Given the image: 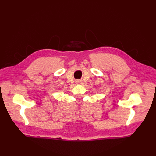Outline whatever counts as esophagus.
I'll return each instance as SVG.
<instances>
[{
    "mask_svg": "<svg viewBox=\"0 0 156 156\" xmlns=\"http://www.w3.org/2000/svg\"><path fill=\"white\" fill-rule=\"evenodd\" d=\"M76 83L77 84H81L83 83V81L82 80H77V81H76Z\"/></svg>",
    "mask_w": 156,
    "mask_h": 156,
    "instance_id": "1",
    "label": "esophagus"
}]
</instances>
